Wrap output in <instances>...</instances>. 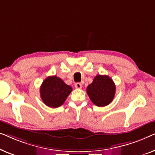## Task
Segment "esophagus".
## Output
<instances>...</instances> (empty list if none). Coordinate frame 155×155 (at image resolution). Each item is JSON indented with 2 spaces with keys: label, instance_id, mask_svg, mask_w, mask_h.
Returning a JSON list of instances; mask_svg holds the SVG:
<instances>
[{
  "label": "esophagus",
  "instance_id": "34e87169",
  "mask_svg": "<svg viewBox=\"0 0 155 155\" xmlns=\"http://www.w3.org/2000/svg\"><path fill=\"white\" fill-rule=\"evenodd\" d=\"M76 88H82V84L81 83H76L74 85Z\"/></svg>",
  "mask_w": 155,
  "mask_h": 155
}]
</instances>
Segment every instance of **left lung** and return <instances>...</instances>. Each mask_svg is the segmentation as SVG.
<instances>
[{
	"mask_svg": "<svg viewBox=\"0 0 155 155\" xmlns=\"http://www.w3.org/2000/svg\"><path fill=\"white\" fill-rule=\"evenodd\" d=\"M116 86L112 78L106 75H97L86 88L92 102L96 106L104 107L112 102Z\"/></svg>",
	"mask_w": 155,
	"mask_h": 155,
	"instance_id": "obj_1",
	"label": "left lung"
}]
</instances>
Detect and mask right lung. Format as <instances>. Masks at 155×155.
Listing matches in <instances>:
<instances>
[{
	"label": "right lung",
	"mask_w": 155,
	"mask_h": 155,
	"mask_svg": "<svg viewBox=\"0 0 155 155\" xmlns=\"http://www.w3.org/2000/svg\"><path fill=\"white\" fill-rule=\"evenodd\" d=\"M72 88L56 76L48 77L43 81L40 88L41 97L49 107L56 108L64 103Z\"/></svg>",
	"instance_id": "add662e5"
}]
</instances>
